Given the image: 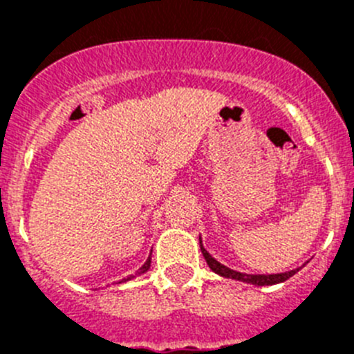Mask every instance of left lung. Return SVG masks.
Listing matches in <instances>:
<instances>
[{
    "label": "left lung",
    "instance_id": "8db88e82",
    "mask_svg": "<svg viewBox=\"0 0 354 354\" xmlns=\"http://www.w3.org/2000/svg\"><path fill=\"white\" fill-rule=\"evenodd\" d=\"M200 250H202V255L205 257V262H207L209 268H211L214 273L221 274V277H225V278L239 280V282L253 283V286H274V283L286 282V280H289L292 274L298 273V270L286 271V273H277V274H246V273H239V271L230 270V268H227V266L220 264V262L216 261L214 257H211L207 250L202 246V241H200Z\"/></svg>",
    "mask_w": 354,
    "mask_h": 354
}]
</instances>
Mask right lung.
Returning <instances> with one entry per match:
<instances>
[{"instance_id":"1","label":"right lung","mask_w":354,"mask_h":354,"mask_svg":"<svg viewBox=\"0 0 354 354\" xmlns=\"http://www.w3.org/2000/svg\"><path fill=\"white\" fill-rule=\"evenodd\" d=\"M149 268H150V255H149V259H147V261H145V264H143L142 268H140V270L136 271V274H143V273H147V271H149ZM131 278H134V274H131V277L124 278V280H120V282H118V283L127 282V280H131Z\"/></svg>"}]
</instances>
